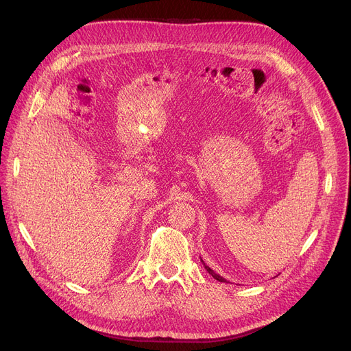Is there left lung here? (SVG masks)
Returning a JSON list of instances; mask_svg holds the SVG:
<instances>
[{
  "instance_id": "left-lung-1",
  "label": "left lung",
  "mask_w": 351,
  "mask_h": 351,
  "mask_svg": "<svg viewBox=\"0 0 351 351\" xmlns=\"http://www.w3.org/2000/svg\"><path fill=\"white\" fill-rule=\"evenodd\" d=\"M200 261H202V259H200ZM202 263H204V261H202ZM204 266H205V269L209 271V274H212V278H213V279H216L217 282H223V283H228V282H226V279H223L222 276H219L217 273H215V271H213V270H212L209 266H206L205 263H204Z\"/></svg>"
}]
</instances>
